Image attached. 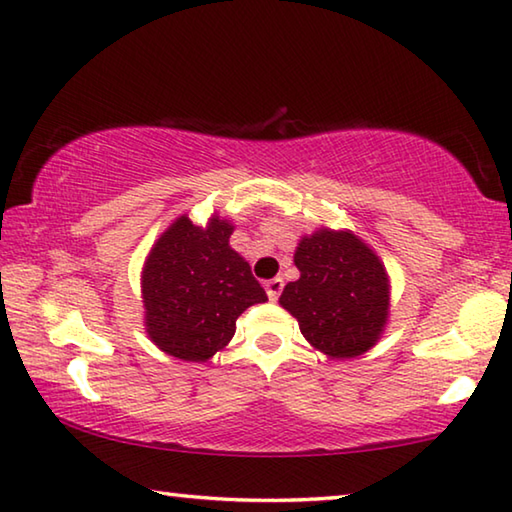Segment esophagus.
<instances>
[{
	"instance_id": "obj_1",
	"label": "esophagus",
	"mask_w": 512,
	"mask_h": 512,
	"mask_svg": "<svg viewBox=\"0 0 512 512\" xmlns=\"http://www.w3.org/2000/svg\"><path fill=\"white\" fill-rule=\"evenodd\" d=\"M264 288H266L268 297H271V300L275 302L277 297H280V293H282V288H284V280H282V277H273V280H268V282L264 284Z\"/></svg>"
}]
</instances>
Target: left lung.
Returning <instances> with one entry per match:
<instances>
[{"instance_id": "1", "label": "left lung", "mask_w": 512, "mask_h": 512, "mask_svg": "<svg viewBox=\"0 0 512 512\" xmlns=\"http://www.w3.org/2000/svg\"><path fill=\"white\" fill-rule=\"evenodd\" d=\"M293 262L300 277L284 286L280 304L313 349L347 360L383 338L392 284L383 259L356 232L322 226L300 239Z\"/></svg>"}]
</instances>
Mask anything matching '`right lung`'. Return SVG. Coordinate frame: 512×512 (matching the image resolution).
Returning a JSON list of instances; mask_svg holds the SVG:
<instances>
[{
  "label": "right lung",
  "mask_w": 512,
  "mask_h": 512,
  "mask_svg": "<svg viewBox=\"0 0 512 512\" xmlns=\"http://www.w3.org/2000/svg\"><path fill=\"white\" fill-rule=\"evenodd\" d=\"M235 226L217 212L206 226L176 217L145 257V331L167 356L206 362L235 336L248 306L266 302L250 264L230 246Z\"/></svg>",
  "instance_id": "1"
}]
</instances>
